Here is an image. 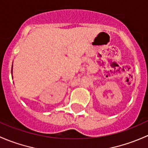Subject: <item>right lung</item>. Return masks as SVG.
<instances>
[{"label":"right lung","mask_w":148,"mask_h":148,"mask_svg":"<svg viewBox=\"0 0 148 148\" xmlns=\"http://www.w3.org/2000/svg\"><path fill=\"white\" fill-rule=\"evenodd\" d=\"M11 73H13V66H12V70H11Z\"/></svg>","instance_id":"1"}]
</instances>
